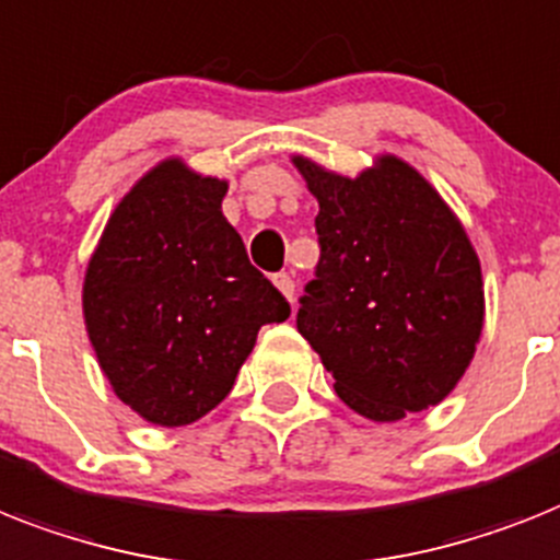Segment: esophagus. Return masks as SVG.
<instances>
[{
    "label": "esophagus",
    "mask_w": 560,
    "mask_h": 560,
    "mask_svg": "<svg viewBox=\"0 0 560 560\" xmlns=\"http://www.w3.org/2000/svg\"><path fill=\"white\" fill-rule=\"evenodd\" d=\"M271 283L277 285V291H280V294H283L285 300H294V280H291V275H285V271H280V275H275L271 277Z\"/></svg>",
    "instance_id": "34e87169"
}]
</instances>
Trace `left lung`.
Segmentation results:
<instances>
[{"mask_svg": "<svg viewBox=\"0 0 560 560\" xmlns=\"http://www.w3.org/2000/svg\"><path fill=\"white\" fill-rule=\"evenodd\" d=\"M291 163L317 197L320 260L298 331L349 409L392 423L441 404L483 329L480 260L464 225L418 171L392 154L358 177Z\"/></svg>", "mask_w": 560, "mask_h": 560, "instance_id": "8db88e82", "label": "left lung"}]
</instances>
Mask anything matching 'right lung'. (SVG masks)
<instances>
[{
  "label": "right lung",
  "mask_w": 560,
  "mask_h": 560,
  "mask_svg": "<svg viewBox=\"0 0 560 560\" xmlns=\"http://www.w3.org/2000/svg\"><path fill=\"white\" fill-rule=\"evenodd\" d=\"M225 191V179L163 160L119 200L88 260V340L110 389L156 427L223 404L260 326L291 314L223 217Z\"/></svg>",
  "instance_id": "right-lung-1"
}]
</instances>
